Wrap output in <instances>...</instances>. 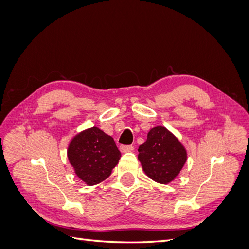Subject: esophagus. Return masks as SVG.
I'll return each instance as SVG.
<instances>
[{"instance_id": "esophagus-1", "label": "esophagus", "mask_w": 249, "mask_h": 249, "mask_svg": "<svg viewBox=\"0 0 249 249\" xmlns=\"http://www.w3.org/2000/svg\"><path fill=\"white\" fill-rule=\"evenodd\" d=\"M134 150V147L132 145H122L120 146V152L122 153H131Z\"/></svg>"}]
</instances>
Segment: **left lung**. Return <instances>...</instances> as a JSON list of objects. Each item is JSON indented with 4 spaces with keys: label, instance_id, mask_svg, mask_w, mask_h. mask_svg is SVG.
Masks as SVG:
<instances>
[{
    "label": "left lung",
    "instance_id": "8db88e82",
    "mask_svg": "<svg viewBox=\"0 0 249 249\" xmlns=\"http://www.w3.org/2000/svg\"><path fill=\"white\" fill-rule=\"evenodd\" d=\"M138 160L145 175L159 184H169L179 175L187 161V150L165 126H155L138 148Z\"/></svg>",
    "mask_w": 249,
    "mask_h": 249
}]
</instances>
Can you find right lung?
Here are the masks:
<instances>
[{"mask_svg": "<svg viewBox=\"0 0 249 249\" xmlns=\"http://www.w3.org/2000/svg\"><path fill=\"white\" fill-rule=\"evenodd\" d=\"M120 157L113 138L96 126L73 136L67 147V158L74 173L88 186L106 179Z\"/></svg>", "mask_w": 249, "mask_h": 249, "instance_id": "add662e5", "label": "right lung"}]
</instances>
